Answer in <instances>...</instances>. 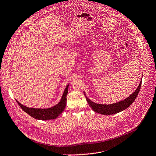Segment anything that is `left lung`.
<instances>
[{"instance_id":"8db88e82","label":"left lung","mask_w":156,"mask_h":156,"mask_svg":"<svg viewBox=\"0 0 156 156\" xmlns=\"http://www.w3.org/2000/svg\"><path fill=\"white\" fill-rule=\"evenodd\" d=\"M141 87V81L140 82L139 85L138 86L136 90L129 97H127L125 100L111 105H101L97 104L91 101L90 99H88L86 96L87 100L90 105V106L93 109L94 111L100 114L104 115H111L116 114V113L119 112L126 108H128L131 104L134 101L136 97L138 95V93L140 91Z\"/></svg>"}]
</instances>
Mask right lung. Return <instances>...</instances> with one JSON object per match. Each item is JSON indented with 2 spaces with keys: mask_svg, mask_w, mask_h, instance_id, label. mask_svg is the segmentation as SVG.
<instances>
[{
  "mask_svg": "<svg viewBox=\"0 0 156 156\" xmlns=\"http://www.w3.org/2000/svg\"><path fill=\"white\" fill-rule=\"evenodd\" d=\"M69 84L65 88L64 93L60 101L54 106L47 108V109H37V108H30L20 104L18 101L17 103L20 107L27 114L33 117L35 119L40 120H50L54 119L57 118L62 112L64 111L66 105V94L68 93Z\"/></svg>",
  "mask_w": 156,
  "mask_h": 156,
  "instance_id": "1",
  "label": "right lung"
}]
</instances>
